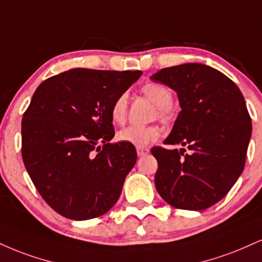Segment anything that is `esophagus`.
Instances as JSON below:
<instances>
[{
  "instance_id": "1",
  "label": "esophagus",
  "mask_w": 262,
  "mask_h": 262,
  "mask_svg": "<svg viewBox=\"0 0 262 262\" xmlns=\"http://www.w3.org/2000/svg\"><path fill=\"white\" fill-rule=\"evenodd\" d=\"M149 152H150L149 149H143V147H138V149H137V154H138V156H139V157L147 155Z\"/></svg>"
}]
</instances>
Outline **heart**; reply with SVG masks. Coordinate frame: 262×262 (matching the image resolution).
Wrapping results in <instances>:
<instances>
[{"instance_id":"b5f03b06","label":"heart","mask_w":262,"mask_h":262,"mask_svg":"<svg viewBox=\"0 0 262 262\" xmlns=\"http://www.w3.org/2000/svg\"><path fill=\"white\" fill-rule=\"evenodd\" d=\"M143 93L160 107V116L166 117L168 110L167 107L172 102V93L168 88L162 84L149 83L143 86ZM128 99L125 94H121L113 101L111 106V118L117 124H122L127 117ZM161 132L157 127H140V125H129L118 132L117 138L119 141L134 145L137 147L147 146L150 143L157 140Z\"/></svg>"}]
</instances>
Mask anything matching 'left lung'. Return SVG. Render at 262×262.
Returning <instances> with one entry per match:
<instances>
[{
    "instance_id": "obj_1",
    "label": "left lung",
    "mask_w": 262,
    "mask_h": 262,
    "mask_svg": "<svg viewBox=\"0 0 262 262\" xmlns=\"http://www.w3.org/2000/svg\"><path fill=\"white\" fill-rule=\"evenodd\" d=\"M177 93L179 112L165 144L155 146V185L176 209L201 211L219 203L245 165L251 118L239 88L217 69L201 63L163 68L151 75Z\"/></svg>"
}]
</instances>
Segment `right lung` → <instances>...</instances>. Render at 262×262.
Returning <instances> with one entry per match:
<instances>
[{"label": "right lung", "instance_id": "1", "mask_svg": "<svg viewBox=\"0 0 262 262\" xmlns=\"http://www.w3.org/2000/svg\"><path fill=\"white\" fill-rule=\"evenodd\" d=\"M141 71L74 68L39 85L21 121V157L42 199L75 221L117 203L137 162L134 145L111 144V106Z\"/></svg>", "mask_w": 262, "mask_h": 262}]
</instances>
